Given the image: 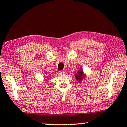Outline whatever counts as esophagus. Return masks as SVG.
Listing matches in <instances>:
<instances>
[{
	"label": "esophagus",
	"instance_id": "obj_1",
	"mask_svg": "<svg viewBox=\"0 0 127 127\" xmlns=\"http://www.w3.org/2000/svg\"><path fill=\"white\" fill-rule=\"evenodd\" d=\"M65 74V72L64 71H59L58 73H57V74H58L59 75H63V74Z\"/></svg>",
	"mask_w": 127,
	"mask_h": 127
}]
</instances>
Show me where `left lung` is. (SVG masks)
I'll return each instance as SVG.
<instances>
[{"label": "left lung", "instance_id": "1", "mask_svg": "<svg viewBox=\"0 0 127 127\" xmlns=\"http://www.w3.org/2000/svg\"><path fill=\"white\" fill-rule=\"evenodd\" d=\"M75 77L76 78L77 83H81L82 80L86 77V74L84 73L83 70H82V68L80 67V70H78L77 73L75 74Z\"/></svg>", "mask_w": 127, "mask_h": 127}]
</instances>
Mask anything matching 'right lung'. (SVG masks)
Instances as JSON below:
<instances>
[{
	"mask_svg": "<svg viewBox=\"0 0 127 127\" xmlns=\"http://www.w3.org/2000/svg\"><path fill=\"white\" fill-rule=\"evenodd\" d=\"M45 78H46V77H45Z\"/></svg>",
	"mask_w": 127,
	"mask_h": 127,
	"instance_id": "right-lung-1",
	"label": "right lung"
}]
</instances>
